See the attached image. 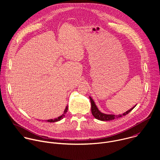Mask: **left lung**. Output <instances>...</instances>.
<instances>
[{
  "instance_id": "obj_1",
  "label": "left lung",
  "mask_w": 160,
  "mask_h": 160,
  "mask_svg": "<svg viewBox=\"0 0 160 160\" xmlns=\"http://www.w3.org/2000/svg\"><path fill=\"white\" fill-rule=\"evenodd\" d=\"M90 101H91V112H92V114L93 115V116L98 119V120H101V121H110V120H112L116 118H121L123 116H125L126 114H128L130 111H131L134 108L135 106H134L133 108H132L131 109H130L129 110L127 111L126 112H125L124 113L122 114H119V115H114V114H104L102 112H101V111H99V109H98L97 106H96L94 101L92 100V99L89 97Z\"/></svg>"
}]
</instances>
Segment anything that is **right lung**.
Masks as SVG:
<instances>
[{"label": "right lung", "mask_w": 160, "mask_h": 160, "mask_svg": "<svg viewBox=\"0 0 160 160\" xmlns=\"http://www.w3.org/2000/svg\"><path fill=\"white\" fill-rule=\"evenodd\" d=\"M68 107L66 106V109H65V110H64V113H63L61 116H59L58 118H54V119H48V120H47V121H48V122H56V121H59L61 120V119L65 116V114H66V113L67 111H68Z\"/></svg>", "instance_id": "1"}]
</instances>
